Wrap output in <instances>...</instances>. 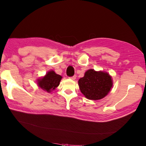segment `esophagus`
<instances>
[{"label":"esophagus","mask_w":146,"mask_h":146,"mask_svg":"<svg viewBox=\"0 0 146 146\" xmlns=\"http://www.w3.org/2000/svg\"><path fill=\"white\" fill-rule=\"evenodd\" d=\"M76 76L75 75V76H72V77H70V78L71 80H75L76 79Z\"/></svg>","instance_id":"esophagus-1"}]
</instances>
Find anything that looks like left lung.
Returning <instances> with one entry per match:
<instances>
[{
  "mask_svg": "<svg viewBox=\"0 0 146 146\" xmlns=\"http://www.w3.org/2000/svg\"><path fill=\"white\" fill-rule=\"evenodd\" d=\"M80 91L89 100H98L108 95L113 86L111 76L107 72L90 69L78 80Z\"/></svg>",
  "mask_w": 146,
  "mask_h": 146,
  "instance_id": "obj_1",
  "label": "left lung"
}]
</instances>
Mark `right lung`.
<instances>
[{
    "instance_id": "obj_1",
    "label": "right lung",
    "mask_w": 146,
    "mask_h": 146,
    "mask_svg": "<svg viewBox=\"0 0 146 146\" xmlns=\"http://www.w3.org/2000/svg\"><path fill=\"white\" fill-rule=\"evenodd\" d=\"M62 76L58 75L53 70L48 71L44 76L38 79L37 84L39 87L48 93L54 90L59 86Z\"/></svg>"
}]
</instances>
